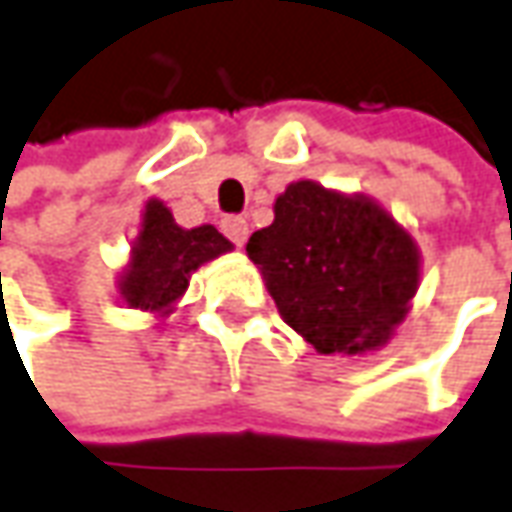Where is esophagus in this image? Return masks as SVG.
Wrapping results in <instances>:
<instances>
[{
	"instance_id": "1",
	"label": "esophagus",
	"mask_w": 512,
	"mask_h": 512,
	"mask_svg": "<svg viewBox=\"0 0 512 512\" xmlns=\"http://www.w3.org/2000/svg\"><path fill=\"white\" fill-rule=\"evenodd\" d=\"M221 229L226 238L232 240L235 246H243L246 238H249V223L238 218V215H229V218H223L221 221Z\"/></svg>"
}]
</instances>
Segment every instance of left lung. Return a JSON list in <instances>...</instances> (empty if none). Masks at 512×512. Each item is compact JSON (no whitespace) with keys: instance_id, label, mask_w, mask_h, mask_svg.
<instances>
[{"instance_id":"left-lung-1","label":"left lung","mask_w":512,"mask_h":512,"mask_svg":"<svg viewBox=\"0 0 512 512\" xmlns=\"http://www.w3.org/2000/svg\"><path fill=\"white\" fill-rule=\"evenodd\" d=\"M280 317L320 354L362 357L411 311L422 255L405 226L368 195L294 181L274 221L246 243Z\"/></svg>"}]
</instances>
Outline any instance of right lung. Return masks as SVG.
Returning <instances> with one entry per match:
<instances>
[{"label":"right lung","instance_id":"1","mask_svg":"<svg viewBox=\"0 0 512 512\" xmlns=\"http://www.w3.org/2000/svg\"><path fill=\"white\" fill-rule=\"evenodd\" d=\"M232 252V243L209 223L184 229L164 201L150 198L141 212V229L130 260L118 274V297L130 309L169 314L189 289V277L203 263Z\"/></svg>","mask_w":512,"mask_h":512}]
</instances>
